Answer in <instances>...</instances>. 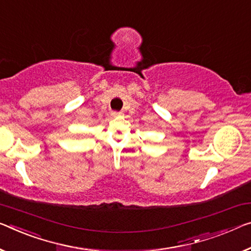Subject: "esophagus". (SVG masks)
<instances>
[{
  "instance_id": "34e87169",
  "label": "esophagus",
  "mask_w": 251,
  "mask_h": 251,
  "mask_svg": "<svg viewBox=\"0 0 251 251\" xmlns=\"http://www.w3.org/2000/svg\"><path fill=\"white\" fill-rule=\"evenodd\" d=\"M121 114L122 112H118V111H112V112H111V115H112V117H119V115Z\"/></svg>"
}]
</instances>
